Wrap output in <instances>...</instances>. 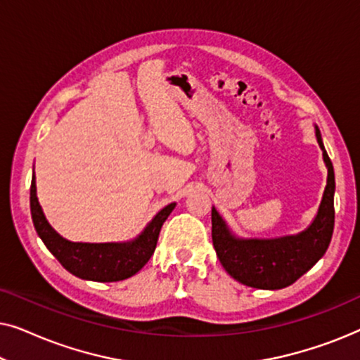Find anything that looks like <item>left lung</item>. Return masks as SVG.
<instances>
[{"label": "left lung", "mask_w": 360, "mask_h": 360, "mask_svg": "<svg viewBox=\"0 0 360 360\" xmlns=\"http://www.w3.org/2000/svg\"><path fill=\"white\" fill-rule=\"evenodd\" d=\"M316 139L328 167V184L313 223L300 234L277 239H240L231 233L216 208L211 210V236L221 265L248 287L278 290L307 274L326 252L334 229V169L316 126Z\"/></svg>", "instance_id": "8db88e82"}]
</instances>
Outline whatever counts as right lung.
<instances>
[{"label":"right lung","mask_w":360,"mask_h":360,"mask_svg":"<svg viewBox=\"0 0 360 360\" xmlns=\"http://www.w3.org/2000/svg\"><path fill=\"white\" fill-rule=\"evenodd\" d=\"M175 203L157 213L146 229L129 243H70L49 224L39 205L36 176L31 181V214L39 238L68 272L93 282H120L139 272L154 254L162 224L174 211Z\"/></svg>","instance_id":"obj_1"}]
</instances>
